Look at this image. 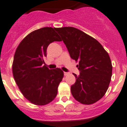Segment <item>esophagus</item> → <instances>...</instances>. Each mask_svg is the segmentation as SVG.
<instances>
[{
  "label": "esophagus",
  "instance_id": "esophagus-1",
  "mask_svg": "<svg viewBox=\"0 0 127 127\" xmlns=\"http://www.w3.org/2000/svg\"><path fill=\"white\" fill-rule=\"evenodd\" d=\"M64 75L65 76L67 75H69V72H64Z\"/></svg>",
  "mask_w": 127,
  "mask_h": 127
}]
</instances>
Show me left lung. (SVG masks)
I'll return each instance as SVG.
<instances>
[{"label": "left lung", "mask_w": 127, "mask_h": 127, "mask_svg": "<svg viewBox=\"0 0 127 127\" xmlns=\"http://www.w3.org/2000/svg\"><path fill=\"white\" fill-rule=\"evenodd\" d=\"M72 59L79 62L80 75L73 74L76 81L70 86L75 99L90 105L103 97L112 75L111 61L107 52L98 41L72 27L57 28Z\"/></svg>", "instance_id": "left-lung-1"}]
</instances>
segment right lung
I'll list each match as a JSON object with an SVG mask.
<instances>
[{"instance_id": "right-lung-1", "label": "right lung", "mask_w": 127, "mask_h": 127, "mask_svg": "<svg viewBox=\"0 0 127 127\" xmlns=\"http://www.w3.org/2000/svg\"><path fill=\"white\" fill-rule=\"evenodd\" d=\"M55 30L56 28L44 27L31 32L20 42L14 53L13 77L23 95L36 105L51 102L63 78L60 68L49 69L43 65L48 46L61 41Z\"/></svg>"}]
</instances>
